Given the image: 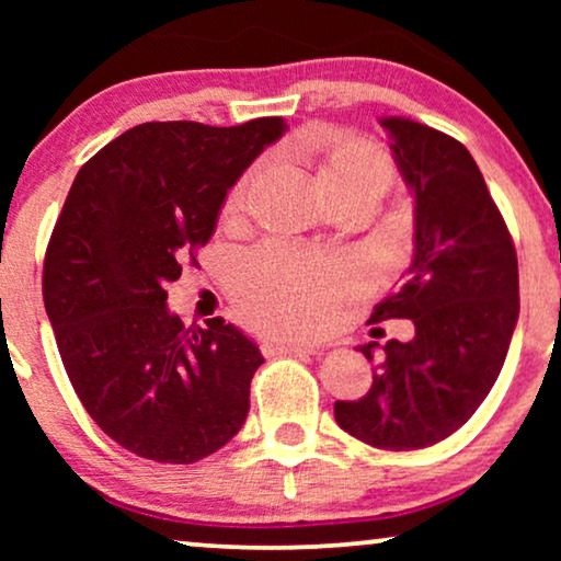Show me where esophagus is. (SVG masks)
<instances>
[{"instance_id": "1", "label": "esophagus", "mask_w": 561, "mask_h": 561, "mask_svg": "<svg viewBox=\"0 0 561 561\" xmlns=\"http://www.w3.org/2000/svg\"><path fill=\"white\" fill-rule=\"evenodd\" d=\"M267 352H288V355H317V344H306L296 340H283V336H275V340L265 342Z\"/></svg>"}]
</instances>
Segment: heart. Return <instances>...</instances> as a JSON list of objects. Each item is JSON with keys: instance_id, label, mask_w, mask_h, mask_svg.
I'll list each match as a JSON object with an SVG mask.
<instances>
[{"instance_id": "1", "label": "heart", "mask_w": 561, "mask_h": 561, "mask_svg": "<svg viewBox=\"0 0 561 561\" xmlns=\"http://www.w3.org/2000/svg\"><path fill=\"white\" fill-rule=\"evenodd\" d=\"M321 188L378 186L386 194L393 168L386 152L363 140H340L329 148L317 168ZM250 179L229 196V211L242 209ZM350 267L342 260L265 244L244 257L237 275V296L257 324L283 332H311L324 327L350 286Z\"/></svg>"}]
</instances>
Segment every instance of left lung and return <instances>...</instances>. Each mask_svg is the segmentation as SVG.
<instances>
[{
  "label": "left lung",
  "mask_w": 561,
  "mask_h": 561,
  "mask_svg": "<svg viewBox=\"0 0 561 561\" xmlns=\"http://www.w3.org/2000/svg\"><path fill=\"white\" fill-rule=\"evenodd\" d=\"M378 122L413 196V257L373 321L411 319L416 334L359 344L373 386L336 401L334 419L370 447L403 451L447 439L495 386L518 321V260L462 142L409 117Z\"/></svg>",
  "instance_id": "8db88e82"
}]
</instances>
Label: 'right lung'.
I'll use <instances>...</instances> for the list:
<instances>
[{
    "mask_svg": "<svg viewBox=\"0 0 561 561\" xmlns=\"http://www.w3.org/2000/svg\"><path fill=\"white\" fill-rule=\"evenodd\" d=\"M286 129L283 117L145 122L68 191L45 252V311L83 409L135 455L198 462L248 419L263 352L221 317L186 329L165 288L209 242L227 191Z\"/></svg>",
    "mask_w": 561,
    "mask_h": 561,
    "instance_id": "add662e5",
    "label": "right lung"
}]
</instances>
